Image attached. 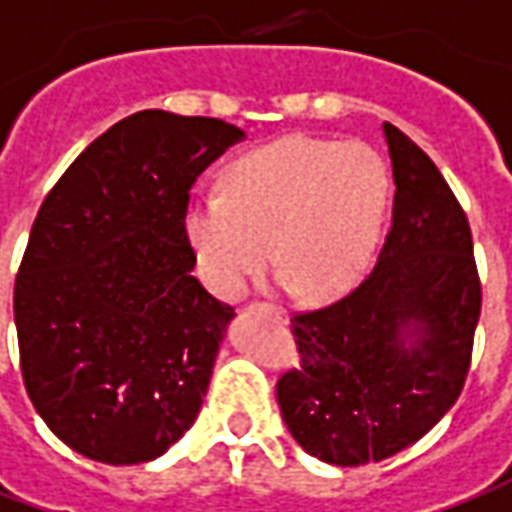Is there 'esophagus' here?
I'll return each instance as SVG.
<instances>
[{"instance_id": "esophagus-1", "label": "esophagus", "mask_w": 512, "mask_h": 512, "mask_svg": "<svg viewBox=\"0 0 512 512\" xmlns=\"http://www.w3.org/2000/svg\"><path fill=\"white\" fill-rule=\"evenodd\" d=\"M257 307H263V310H268V313H274L277 318L288 316V313H285V310H282V307H277V305H257Z\"/></svg>"}]
</instances>
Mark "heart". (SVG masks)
Wrapping results in <instances>:
<instances>
[{"mask_svg": "<svg viewBox=\"0 0 512 512\" xmlns=\"http://www.w3.org/2000/svg\"><path fill=\"white\" fill-rule=\"evenodd\" d=\"M388 205V169L363 144L288 135L224 171V194L185 207L199 277L238 299L271 263L305 302H332L363 277ZM272 252H267V246Z\"/></svg>", "mask_w": 512, "mask_h": 512, "instance_id": "b5f03b06", "label": "heart"}]
</instances>
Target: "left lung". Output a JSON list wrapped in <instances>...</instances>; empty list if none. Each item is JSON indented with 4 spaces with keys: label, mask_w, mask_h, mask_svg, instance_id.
Instances as JSON below:
<instances>
[{
    "label": "left lung",
    "mask_w": 512,
    "mask_h": 512,
    "mask_svg": "<svg viewBox=\"0 0 512 512\" xmlns=\"http://www.w3.org/2000/svg\"><path fill=\"white\" fill-rule=\"evenodd\" d=\"M393 219L380 260L341 302L291 318L302 363L277 382L285 427L307 455L366 466L441 421L466 382L480 280L466 213L438 166L382 124Z\"/></svg>",
    "instance_id": "obj_1"
}]
</instances>
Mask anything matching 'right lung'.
<instances>
[{
	"label": "right lung",
	"instance_id": "obj_1",
	"mask_svg": "<svg viewBox=\"0 0 512 512\" xmlns=\"http://www.w3.org/2000/svg\"><path fill=\"white\" fill-rule=\"evenodd\" d=\"M244 130L141 110L88 146L46 196L13 313L32 407L77 455L135 466L199 416L232 307L196 280L191 185Z\"/></svg>",
	"mask_w": 512,
	"mask_h": 512
}]
</instances>
